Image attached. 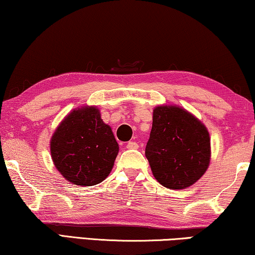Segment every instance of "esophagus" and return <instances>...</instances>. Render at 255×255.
I'll use <instances>...</instances> for the list:
<instances>
[{
	"label": "esophagus",
	"mask_w": 255,
	"mask_h": 255,
	"mask_svg": "<svg viewBox=\"0 0 255 255\" xmlns=\"http://www.w3.org/2000/svg\"><path fill=\"white\" fill-rule=\"evenodd\" d=\"M127 147L128 149H136V148H139V145L135 141H128Z\"/></svg>",
	"instance_id": "esophagus-1"
}]
</instances>
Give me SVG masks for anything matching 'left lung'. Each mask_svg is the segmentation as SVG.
Listing matches in <instances>:
<instances>
[{
  "label": "left lung",
  "instance_id": "obj_1",
  "mask_svg": "<svg viewBox=\"0 0 255 255\" xmlns=\"http://www.w3.org/2000/svg\"><path fill=\"white\" fill-rule=\"evenodd\" d=\"M150 169L161 185L186 189L200 179L210 162L207 128L178 106H158L145 150Z\"/></svg>",
  "mask_w": 255,
  "mask_h": 255
}]
</instances>
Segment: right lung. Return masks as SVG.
Returning <instances> with one entry per match:
<instances>
[{"instance_id": "add662e5", "label": "right lung", "mask_w": 255, "mask_h": 255, "mask_svg": "<svg viewBox=\"0 0 255 255\" xmlns=\"http://www.w3.org/2000/svg\"><path fill=\"white\" fill-rule=\"evenodd\" d=\"M55 167L68 182L93 186L105 180L119 154V143L97 107L73 109L50 139Z\"/></svg>"}]
</instances>
